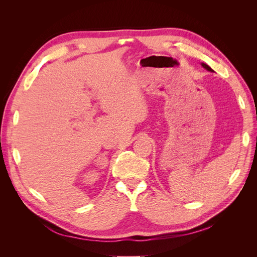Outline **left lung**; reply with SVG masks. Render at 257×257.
Listing matches in <instances>:
<instances>
[{
	"label": "left lung",
	"instance_id": "8db88e82",
	"mask_svg": "<svg viewBox=\"0 0 257 257\" xmlns=\"http://www.w3.org/2000/svg\"><path fill=\"white\" fill-rule=\"evenodd\" d=\"M201 65H203V67H205L207 71H209V72H212V69H211V67H209L207 64H205V63H201Z\"/></svg>",
	"mask_w": 257,
	"mask_h": 257
}]
</instances>
